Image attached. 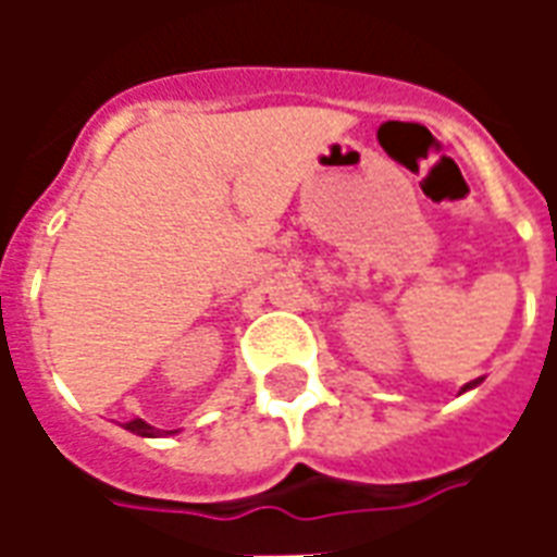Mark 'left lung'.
<instances>
[{
	"label": "left lung",
	"mask_w": 557,
	"mask_h": 557,
	"mask_svg": "<svg viewBox=\"0 0 557 557\" xmlns=\"http://www.w3.org/2000/svg\"><path fill=\"white\" fill-rule=\"evenodd\" d=\"M478 382H480V379H474V382H468V385L462 387V391H471V387H478Z\"/></svg>",
	"instance_id": "8db88e82"
}]
</instances>
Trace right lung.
Listing matches in <instances>:
<instances>
[{"label":"right lung","instance_id":"1","mask_svg":"<svg viewBox=\"0 0 557 557\" xmlns=\"http://www.w3.org/2000/svg\"><path fill=\"white\" fill-rule=\"evenodd\" d=\"M125 430H131V432H137V435H146V438H154V435H163V432L160 430H154V426H148L146 420H127L125 423ZM172 432H178V430H170V435Z\"/></svg>","mask_w":557,"mask_h":557}]
</instances>
